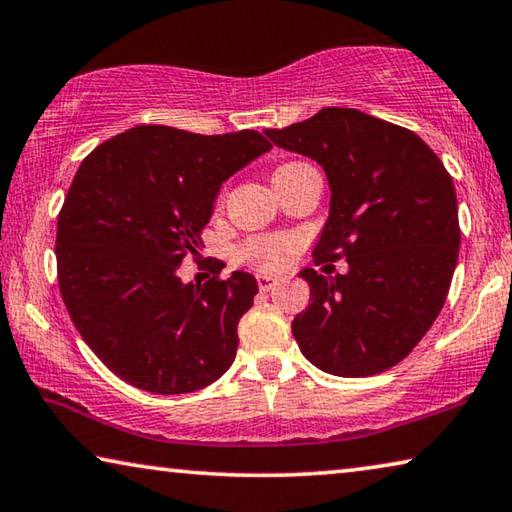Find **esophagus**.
<instances>
[{"label":"esophagus","mask_w":512,"mask_h":512,"mask_svg":"<svg viewBox=\"0 0 512 512\" xmlns=\"http://www.w3.org/2000/svg\"><path fill=\"white\" fill-rule=\"evenodd\" d=\"M278 278H273V275H269V273H262V275H257V285H259V289L262 291H271V289H275V285H278Z\"/></svg>","instance_id":"34e87169"}]
</instances>
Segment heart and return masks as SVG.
Here are the masks:
<instances>
[{
  "mask_svg": "<svg viewBox=\"0 0 512 512\" xmlns=\"http://www.w3.org/2000/svg\"><path fill=\"white\" fill-rule=\"evenodd\" d=\"M294 248V239L285 237V234H275V237L250 239L246 246L241 248V257L262 271H278L289 262V257L294 255Z\"/></svg>",
  "mask_w": 512,
  "mask_h": 512,
  "instance_id": "obj_1",
  "label": "heart"
}]
</instances>
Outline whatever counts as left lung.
Instances as JSON below:
<instances>
[{"label": "left lung", "instance_id": "obj_1", "mask_svg": "<svg viewBox=\"0 0 512 512\" xmlns=\"http://www.w3.org/2000/svg\"><path fill=\"white\" fill-rule=\"evenodd\" d=\"M264 134L323 168L330 212L314 257L348 262L346 273H298L310 285V305L291 321L300 351L332 376L387 371L449 294L460 248L451 175L415 132L358 109L328 107Z\"/></svg>", "mask_w": 512, "mask_h": 512}]
</instances>
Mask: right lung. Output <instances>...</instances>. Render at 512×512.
<instances>
[{"label": "right lung", "instance_id": "1", "mask_svg": "<svg viewBox=\"0 0 512 512\" xmlns=\"http://www.w3.org/2000/svg\"><path fill=\"white\" fill-rule=\"evenodd\" d=\"M271 148L253 129L139 125L81 161L56 230L59 287L79 335L125 383L189 394L232 367L257 280L234 271L193 285L180 269L200 255L223 182Z\"/></svg>", "mask_w": 512, "mask_h": 512}]
</instances>
